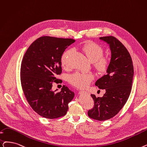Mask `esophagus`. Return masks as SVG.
<instances>
[{"instance_id": "1", "label": "esophagus", "mask_w": 147, "mask_h": 147, "mask_svg": "<svg viewBox=\"0 0 147 147\" xmlns=\"http://www.w3.org/2000/svg\"><path fill=\"white\" fill-rule=\"evenodd\" d=\"M79 93L81 94H89V92H86V91H80L79 92Z\"/></svg>"}]
</instances>
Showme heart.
<instances>
[{"instance_id": "obj_1", "label": "heart", "mask_w": 147, "mask_h": 147, "mask_svg": "<svg viewBox=\"0 0 147 147\" xmlns=\"http://www.w3.org/2000/svg\"><path fill=\"white\" fill-rule=\"evenodd\" d=\"M82 50L89 60L92 62L94 67L98 71L103 72L109 67L110 64V58L107 55H104L103 48L96 42L88 41L82 47ZM73 52V49H68L63 53L61 58L62 65L65 68H68V58ZM94 79L92 73H82L76 72L69 77L68 81L70 84L79 88H84L86 87Z\"/></svg>"}]
</instances>
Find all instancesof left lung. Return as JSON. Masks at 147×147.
Instances as JSON below:
<instances>
[{
    "label": "left lung",
    "mask_w": 147,
    "mask_h": 147,
    "mask_svg": "<svg viewBox=\"0 0 147 147\" xmlns=\"http://www.w3.org/2000/svg\"><path fill=\"white\" fill-rule=\"evenodd\" d=\"M100 39L109 44L111 59L107 74L95 84L100 89H105L106 93L102 97L91 95L94 105L88 111V115L95 120L105 121L115 116L128 100L134 69L129 52L118 39L112 36L100 37Z\"/></svg>",
    "instance_id": "obj_1"
}]
</instances>
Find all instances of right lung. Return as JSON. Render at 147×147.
Listing matches in <instances>:
<instances>
[{"label":"right lung","instance_id":"right-lung-1","mask_svg":"<svg viewBox=\"0 0 147 147\" xmlns=\"http://www.w3.org/2000/svg\"><path fill=\"white\" fill-rule=\"evenodd\" d=\"M75 40L43 36L30 44L21 63L20 80L29 105L39 115L55 119L65 115L74 93L63 86L60 92L52 91L53 82L62 73L61 58Z\"/></svg>","mask_w":147,"mask_h":147}]
</instances>
